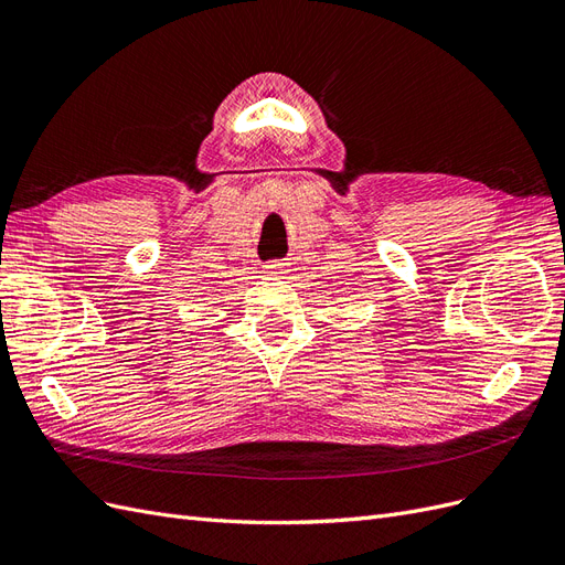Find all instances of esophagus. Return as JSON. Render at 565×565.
Here are the masks:
<instances>
[{
  "label": "esophagus",
  "instance_id": "1",
  "mask_svg": "<svg viewBox=\"0 0 565 565\" xmlns=\"http://www.w3.org/2000/svg\"><path fill=\"white\" fill-rule=\"evenodd\" d=\"M266 273H268V276H273V278H280V276H285V273H287V264L273 262V264L266 266Z\"/></svg>",
  "mask_w": 565,
  "mask_h": 565
}]
</instances>
